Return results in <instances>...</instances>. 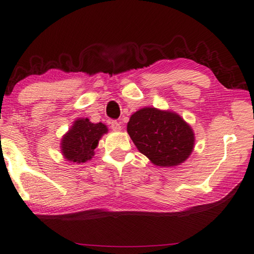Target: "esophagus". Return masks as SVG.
<instances>
[{
	"label": "esophagus",
	"instance_id": "34e87169",
	"mask_svg": "<svg viewBox=\"0 0 254 254\" xmlns=\"http://www.w3.org/2000/svg\"><path fill=\"white\" fill-rule=\"evenodd\" d=\"M110 127H111V129L115 130V131H119L120 129H122L120 123H118L117 120H113V122H110Z\"/></svg>",
	"mask_w": 254,
	"mask_h": 254
}]
</instances>
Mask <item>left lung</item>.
I'll use <instances>...</instances> for the list:
<instances>
[{
    "label": "left lung",
    "instance_id": "left-lung-1",
    "mask_svg": "<svg viewBox=\"0 0 254 254\" xmlns=\"http://www.w3.org/2000/svg\"><path fill=\"white\" fill-rule=\"evenodd\" d=\"M127 131L139 152L157 166L180 165L194 147L192 128L171 111L148 107L136 111L128 122Z\"/></svg>",
    "mask_w": 254,
    "mask_h": 254
}]
</instances>
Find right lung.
Returning <instances> with one entry per match:
<instances>
[{"label":"right lung","instance_id":"obj_1","mask_svg":"<svg viewBox=\"0 0 254 254\" xmlns=\"http://www.w3.org/2000/svg\"><path fill=\"white\" fill-rule=\"evenodd\" d=\"M108 131L104 124H92L89 119H78L62 138V154L72 163H84L92 158L101 136Z\"/></svg>","mask_w":254,"mask_h":254}]
</instances>
